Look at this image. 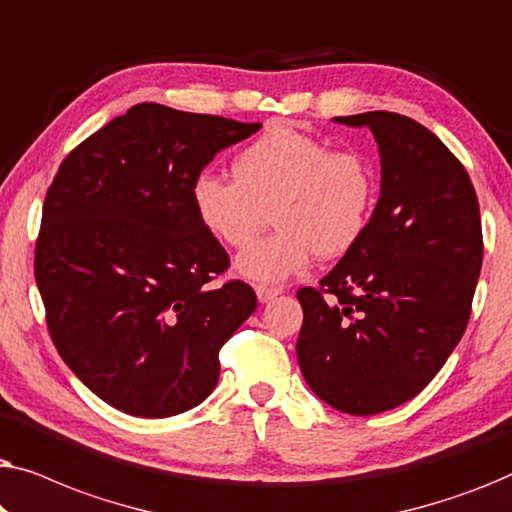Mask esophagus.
I'll use <instances>...</instances> for the list:
<instances>
[{"mask_svg": "<svg viewBox=\"0 0 512 512\" xmlns=\"http://www.w3.org/2000/svg\"><path fill=\"white\" fill-rule=\"evenodd\" d=\"M282 291H284L282 286H265V284L256 286V296H258V300H261V303H270V300L277 298Z\"/></svg>", "mask_w": 512, "mask_h": 512, "instance_id": "esophagus-1", "label": "esophagus"}]
</instances>
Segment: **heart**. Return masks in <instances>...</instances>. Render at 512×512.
Here are the masks:
<instances>
[{
	"mask_svg": "<svg viewBox=\"0 0 512 512\" xmlns=\"http://www.w3.org/2000/svg\"><path fill=\"white\" fill-rule=\"evenodd\" d=\"M235 179L200 172L191 202L200 226L226 247H242L272 214L277 230L235 258L240 277L279 284L314 256L338 258L366 233L377 179L356 151H333L324 139L272 128L237 153Z\"/></svg>",
	"mask_w": 512,
	"mask_h": 512,
	"instance_id": "obj_1",
	"label": "heart"
}]
</instances>
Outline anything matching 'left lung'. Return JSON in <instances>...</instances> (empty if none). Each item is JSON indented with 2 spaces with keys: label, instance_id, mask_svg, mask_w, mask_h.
I'll return each instance as SVG.
<instances>
[{
  "label": "left lung",
  "instance_id": "obj_1",
  "mask_svg": "<svg viewBox=\"0 0 512 512\" xmlns=\"http://www.w3.org/2000/svg\"><path fill=\"white\" fill-rule=\"evenodd\" d=\"M380 198L368 228L321 289H300L296 354L307 387L347 415L415 398L454 352L482 268L480 207L464 165L408 116L366 111Z\"/></svg>",
  "mask_w": 512,
  "mask_h": 512
}]
</instances>
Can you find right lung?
I'll return each instance as SVG.
<instances>
[{
	"instance_id": "right-lung-1",
	"label": "right lung",
	"mask_w": 512,
	"mask_h": 512,
	"mask_svg": "<svg viewBox=\"0 0 512 512\" xmlns=\"http://www.w3.org/2000/svg\"><path fill=\"white\" fill-rule=\"evenodd\" d=\"M261 130L142 102L62 160L44 200L34 277L62 361L111 408L172 417L219 382V352L256 310L244 282L207 286L228 254L191 186Z\"/></svg>"
}]
</instances>
